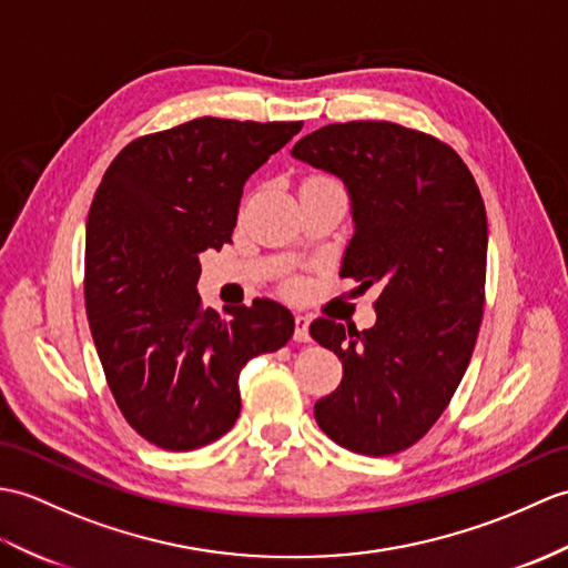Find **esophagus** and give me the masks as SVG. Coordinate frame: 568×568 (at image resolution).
Listing matches in <instances>:
<instances>
[{
	"mask_svg": "<svg viewBox=\"0 0 568 568\" xmlns=\"http://www.w3.org/2000/svg\"><path fill=\"white\" fill-rule=\"evenodd\" d=\"M295 341L297 344H307V341H312L310 338V320L302 314L295 316Z\"/></svg>",
	"mask_w": 568,
	"mask_h": 568,
	"instance_id": "obj_1",
	"label": "esophagus"
}]
</instances>
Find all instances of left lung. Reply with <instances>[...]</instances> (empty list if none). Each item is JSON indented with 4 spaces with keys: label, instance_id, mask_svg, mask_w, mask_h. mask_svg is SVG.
Wrapping results in <instances>:
<instances>
[{
    "label": "left lung",
    "instance_id": "left-lung-1",
    "mask_svg": "<svg viewBox=\"0 0 568 568\" xmlns=\"http://www.w3.org/2000/svg\"><path fill=\"white\" fill-rule=\"evenodd\" d=\"M293 156L344 181L353 236L341 275L379 285L375 326H310L344 365L314 418L346 450L394 455L438 420L477 344L489 246L479 186L445 142L387 121L324 125Z\"/></svg>",
    "mask_w": 568,
    "mask_h": 568
}]
</instances>
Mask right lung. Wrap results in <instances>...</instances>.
Listing matches in <instances>:
<instances>
[{"instance_id":"1","label":"right lung","mask_w":568,"mask_h":568,"mask_svg":"<svg viewBox=\"0 0 568 568\" xmlns=\"http://www.w3.org/2000/svg\"><path fill=\"white\" fill-rule=\"evenodd\" d=\"M302 123L195 118L128 144L87 220L84 302L113 399L144 440L195 450L240 416V371L295 332L273 300L201 307L205 248L232 242L246 179Z\"/></svg>"}]
</instances>
